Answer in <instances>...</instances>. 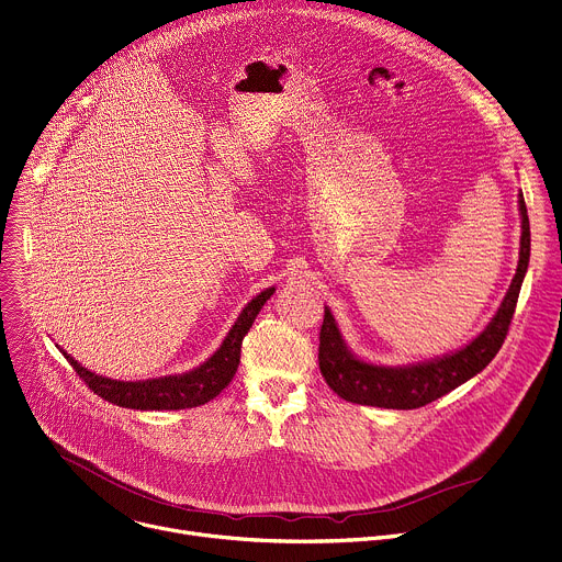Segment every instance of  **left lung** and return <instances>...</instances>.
Here are the masks:
<instances>
[{
	"label": "left lung",
	"instance_id": "obj_1",
	"mask_svg": "<svg viewBox=\"0 0 562 562\" xmlns=\"http://www.w3.org/2000/svg\"><path fill=\"white\" fill-rule=\"evenodd\" d=\"M520 215H522V237H520V262L516 278L508 286L497 314L486 325V329L469 342L464 349H459L443 359L407 366V368H381L370 366L351 356L340 338V331L334 323L331 312L325 307V318L321 327V347H318V363L327 385L345 401L392 407V411H415L435 398L448 394L457 385L467 383L477 372H482L499 351L508 325L514 321L516 304L520 295V286L529 267V250H531V231L527 203L520 192Z\"/></svg>",
	"mask_w": 562,
	"mask_h": 562
}]
</instances>
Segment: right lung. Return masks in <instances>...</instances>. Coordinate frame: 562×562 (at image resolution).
Listing matches in <instances>:
<instances>
[{
  "instance_id": "add662e5",
  "label": "right lung",
  "mask_w": 562,
  "mask_h": 562,
  "mask_svg": "<svg viewBox=\"0 0 562 562\" xmlns=\"http://www.w3.org/2000/svg\"><path fill=\"white\" fill-rule=\"evenodd\" d=\"M273 286L255 295L244 312L239 314L237 323L228 331L222 347L211 356V359L199 366L192 372L179 376H164V379H149V381H114L108 376H98L85 370L78 361H74L67 351V361L76 370V374L85 381V385L114 405L132 407V411H183V407H196L215 398L235 376L239 366V351L241 340L252 327L255 316L260 314L265 302L273 295Z\"/></svg>"
}]
</instances>
